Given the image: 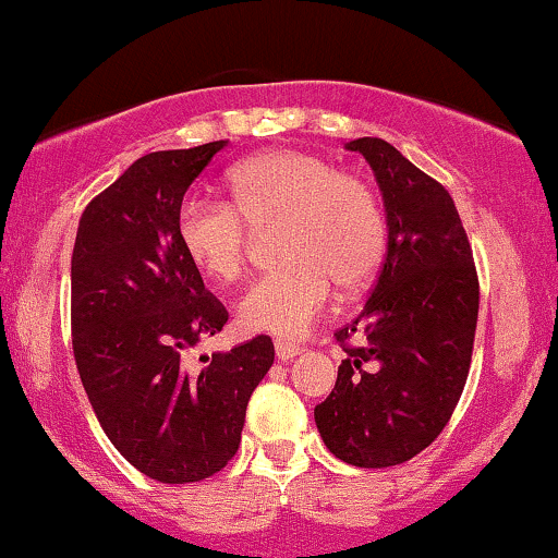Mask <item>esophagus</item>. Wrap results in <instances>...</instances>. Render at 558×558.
Wrapping results in <instances>:
<instances>
[{
    "label": "esophagus",
    "mask_w": 558,
    "mask_h": 558,
    "mask_svg": "<svg viewBox=\"0 0 558 558\" xmlns=\"http://www.w3.org/2000/svg\"><path fill=\"white\" fill-rule=\"evenodd\" d=\"M274 353H277L279 361H292L302 353L300 345H294V342H287V340H277L274 342Z\"/></svg>",
    "instance_id": "esophagus-1"
}]
</instances>
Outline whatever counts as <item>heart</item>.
I'll list each match as a JSON object with an SVG mask.
<instances>
[{
	"label": "heart",
	"mask_w": 558,
	"mask_h": 558,
	"mask_svg": "<svg viewBox=\"0 0 558 558\" xmlns=\"http://www.w3.org/2000/svg\"><path fill=\"white\" fill-rule=\"evenodd\" d=\"M231 205L187 197L174 235L182 254L218 284H235L248 264V228L279 218L281 262L251 287L239 307L251 332L300 338L330 302L332 284L355 292L376 274L386 248L378 195L363 178L302 149H269L226 174Z\"/></svg>",
	"instance_id": "heart-1"
}]
</instances>
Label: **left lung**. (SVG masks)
Here are the masks:
<instances>
[{
  "label": "left lung",
  "mask_w": 558,
  "mask_h": 558,
  "mask_svg": "<svg viewBox=\"0 0 558 558\" xmlns=\"http://www.w3.org/2000/svg\"><path fill=\"white\" fill-rule=\"evenodd\" d=\"M384 193L388 251L353 325L332 393L315 407L327 449L355 468H391L445 429L460 401L475 342L480 284L472 246L445 185L376 136L348 142ZM361 333L363 347H350Z\"/></svg>",
  "instance_id": "1"
}]
</instances>
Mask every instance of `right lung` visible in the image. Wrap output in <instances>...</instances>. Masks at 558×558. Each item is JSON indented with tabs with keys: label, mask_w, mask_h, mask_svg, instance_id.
Listing matches in <instances>:
<instances>
[{
	"label": "right lung",
	"mask_w": 558,
	"mask_h": 558,
	"mask_svg": "<svg viewBox=\"0 0 558 558\" xmlns=\"http://www.w3.org/2000/svg\"><path fill=\"white\" fill-rule=\"evenodd\" d=\"M228 142L151 151L83 210L71 258L73 355L111 445L151 480L197 483L231 462L274 363L269 335L190 353L228 312L182 254L174 218Z\"/></svg>",
	"instance_id": "obj_1"
}]
</instances>
